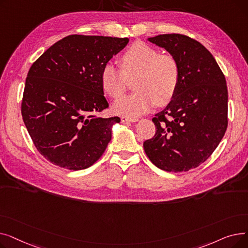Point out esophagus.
<instances>
[{
    "instance_id": "obj_1",
    "label": "esophagus",
    "mask_w": 248,
    "mask_h": 248,
    "mask_svg": "<svg viewBox=\"0 0 248 248\" xmlns=\"http://www.w3.org/2000/svg\"><path fill=\"white\" fill-rule=\"evenodd\" d=\"M122 122L123 123H135V122H138V119H137V117L122 116Z\"/></svg>"
}]
</instances>
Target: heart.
<instances>
[{
    "label": "heart",
    "mask_w": 248,
    "mask_h": 248,
    "mask_svg": "<svg viewBox=\"0 0 248 248\" xmlns=\"http://www.w3.org/2000/svg\"><path fill=\"white\" fill-rule=\"evenodd\" d=\"M122 70L111 62L104 64L100 82L104 93L112 98L124 94L125 77L138 75L134 93L114 102L117 114L139 116L151 110L155 103L164 106L174 97L180 80L177 60L169 54H160L158 49L144 42H136L121 56Z\"/></svg>",
    "instance_id": "1"
}]
</instances>
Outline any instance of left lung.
Segmentation results:
<instances>
[{
	"label": "left lung",
	"mask_w": 248,
	"mask_h": 248,
	"mask_svg": "<svg viewBox=\"0 0 248 248\" xmlns=\"http://www.w3.org/2000/svg\"><path fill=\"white\" fill-rule=\"evenodd\" d=\"M148 40L177 60L180 80L174 97L153 119L157 131L144 149L161 170L186 172L209 158L226 132L225 76L210 52L188 36L164 34Z\"/></svg>",
	"instance_id": "8db88e82"
}]
</instances>
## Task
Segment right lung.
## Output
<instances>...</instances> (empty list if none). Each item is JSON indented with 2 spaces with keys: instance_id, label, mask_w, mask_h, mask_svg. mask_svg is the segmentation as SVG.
<instances>
[{
  "instance_id": "right-lung-1",
  "label": "right lung",
  "mask_w": 248,
  "mask_h": 248,
  "mask_svg": "<svg viewBox=\"0 0 248 248\" xmlns=\"http://www.w3.org/2000/svg\"><path fill=\"white\" fill-rule=\"evenodd\" d=\"M127 43L128 38L70 35L32 64L21 111L35 147L52 164L83 170L106 151L121 119L97 115L108 108L100 74Z\"/></svg>"
}]
</instances>
